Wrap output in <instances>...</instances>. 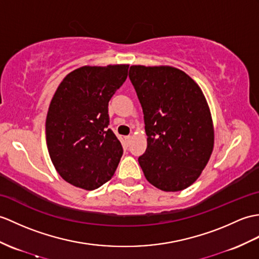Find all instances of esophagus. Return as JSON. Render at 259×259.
<instances>
[{
    "mask_svg": "<svg viewBox=\"0 0 259 259\" xmlns=\"http://www.w3.org/2000/svg\"><path fill=\"white\" fill-rule=\"evenodd\" d=\"M123 140H124V144H125V146H129L130 141H131V137H130V136H125V137L123 138Z\"/></svg>",
    "mask_w": 259,
    "mask_h": 259,
    "instance_id": "obj_1",
    "label": "esophagus"
}]
</instances>
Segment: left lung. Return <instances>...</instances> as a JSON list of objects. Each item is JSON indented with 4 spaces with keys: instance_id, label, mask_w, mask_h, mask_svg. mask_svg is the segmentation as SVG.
Returning a JSON list of instances; mask_svg holds the SVG:
<instances>
[{
    "instance_id": "8db88e82",
    "label": "left lung",
    "mask_w": 259,
    "mask_h": 259,
    "mask_svg": "<svg viewBox=\"0 0 259 259\" xmlns=\"http://www.w3.org/2000/svg\"><path fill=\"white\" fill-rule=\"evenodd\" d=\"M129 78L144 115L147 150L139 164L148 181L177 192L196 181L214 144L211 113L197 83L170 66H131Z\"/></svg>"
}]
</instances>
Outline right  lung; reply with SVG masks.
Instances as JSON below:
<instances>
[{
  "label": "right lung",
  "instance_id": "add662e5",
  "mask_svg": "<svg viewBox=\"0 0 259 259\" xmlns=\"http://www.w3.org/2000/svg\"><path fill=\"white\" fill-rule=\"evenodd\" d=\"M129 65L83 66L58 86L46 118L52 162L66 182L95 190L112 178L123 149L109 129L108 105L127 79Z\"/></svg>",
  "mask_w": 259,
  "mask_h": 259
}]
</instances>
